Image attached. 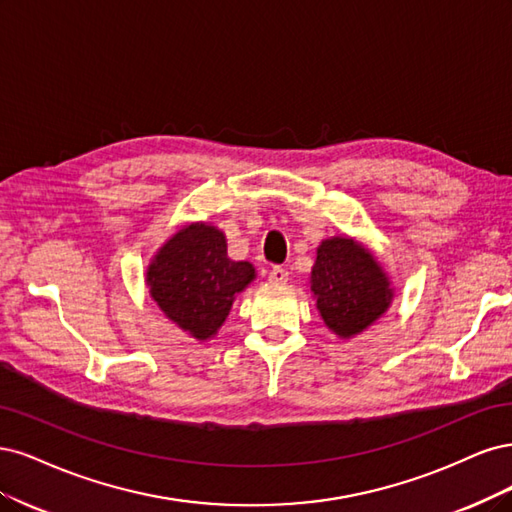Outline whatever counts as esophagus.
Masks as SVG:
<instances>
[{"label":"esophagus","mask_w":512,"mask_h":512,"mask_svg":"<svg viewBox=\"0 0 512 512\" xmlns=\"http://www.w3.org/2000/svg\"><path fill=\"white\" fill-rule=\"evenodd\" d=\"M268 280H270L272 285H285L287 280H289V272H287L285 268L274 266V268L270 270V274H268Z\"/></svg>","instance_id":"34e87169"}]
</instances>
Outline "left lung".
<instances>
[{"label": "left lung", "mask_w": 512, "mask_h": 512, "mask_svg": "<svg viewBox=\"0 0 512 512\" xmlns=\"http://www.w3.org/2000/svg\"><path fill=\"white\" fill-rule=\"evenodd\" d=\"M310 291L325 325L340 338H353L385 315L393 300L381 263L353 238L321 242L310 272Z\"/></svg>", "instance_id": "8db88e82"}]
</instances>
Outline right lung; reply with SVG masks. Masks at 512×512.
Masks as SVG:
<instances>
[{
    "label": "right lung",
    "instance_id": "1",
    "mask_svg": "<svg viewBox=\"0 0 512 512\" xmlns=\"http://www.w3.org/2000/svg\"><path fill=\"white\" fill-rule=\"evenodd\" d=\"M253 278V263L229 259L225 234L208 223L178 229L146 270V285L163 315L195 340L219 332L236 295Z\"/></svg>",
    "mask_w": 512,
    "mask_h": 512
}]
</instances>
